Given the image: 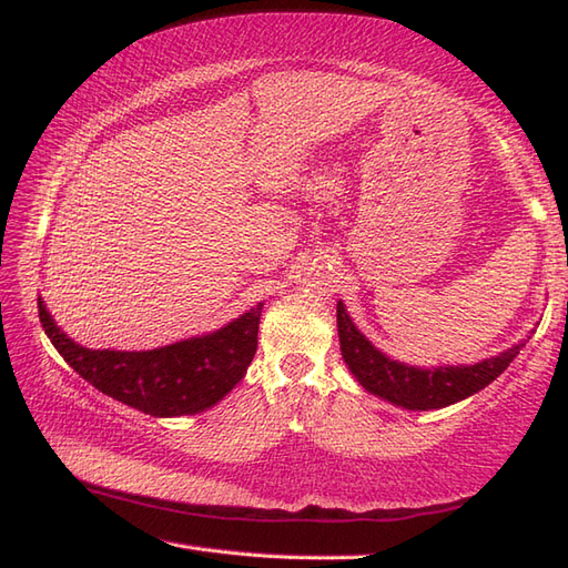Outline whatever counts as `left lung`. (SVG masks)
I'll use <instances>...</instances> for the list:
<instances>
[{
  "label": "left lung",
  "instance_id": "left-lung-1",
  "mask_svg": "<svg viewBox=\"0 0 568 568\" xmlns=\"http://www.w3.org/2000/svg\"><path fill=\"white\" fill-rule=\"evenodd\" d=\"M336 327H339L342 356L352 368L358 383L383 400L403 405L407 409H437L464 397L484 390L510 366V361L523 352L525 344H517L508 352L480 361L476 366H439V368H415L390 361L361 334L348 320L344 305H336Z\"/></svg>",
  "mask_w": 568,
  "mask_h": 568
}]
</instances>
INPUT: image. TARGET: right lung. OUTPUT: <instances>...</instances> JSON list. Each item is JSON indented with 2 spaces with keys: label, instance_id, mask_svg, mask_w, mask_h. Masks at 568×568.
<instances>
[{
  "label": "right lung",
  "instance_id": "right-lung-1",
  "mask_svg": "<svg viewBox=\"0 0 568 568\" xmlns=\"http://www.w3.org/2000/svg\"><path fill=\"white\" fill-rule=\"evenodd\" d=\"M261 307L220 332L153 352H92L60 332L39 297V317L58 354L104 395L153 417L202 413L244 378L258 346Z\"/></svg>",
  "mask_w": 568,
  "mask_h": 568
}]
</instances>
